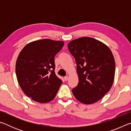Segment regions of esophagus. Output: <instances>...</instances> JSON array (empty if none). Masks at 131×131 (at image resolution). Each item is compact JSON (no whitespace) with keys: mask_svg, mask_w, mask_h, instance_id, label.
Here are the masks:
<instances>
[{"mask_svg":"<svg viewBox=\"0 0 131 131\" xmlns=\"http://www.w3.org/2000/svg\"><path fill=\"white\" fill-rule=\"evenodd\" d=\"M64 80H65V81H67L68 80V76H65L64 77Z\"/></svg>","mask_w":131,"mask_h":131,"instance_id":"esophagus-1","label":"esophagus"}]
</instances>
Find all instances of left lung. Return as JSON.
Returning a JSON list of instances; mask_svg holds the SVG:
<instances>
[{"label": "left lung", "instance_id": "left-lung-1", "mask_svg": "<svg viewBox=\"0 0 131 131\" xmlns=\"http://www.w3.org/2000/svg\"><path fill=\"white\" fill-rule=\"evenodd\" d=\"M68 47L76 60L79 80L72 89L73 94L82 103L96 102L109 91L113 83V55L106 44L90 37L73 40Z\"/></svg>", "mask_w": 131, "mask_h": 131}]
</instances>
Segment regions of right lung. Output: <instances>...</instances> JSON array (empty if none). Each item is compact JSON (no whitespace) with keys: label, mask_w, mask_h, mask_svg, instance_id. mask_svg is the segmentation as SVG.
<instances>
[{"label":"right lung","mask_w":131,"mask_h":131,"mask_svg":"<svg viewBox=\"0 0 131 131\" xmlns=\"http://www.w3.org/2000/svg\"><path fill=\"white\" fill-rule=\"evenodd\" d=\"M64 41L45 39L30 42L17 58L15 73L24 94L39 103L52 101L62 81L55 73L54 57Z\"/></svg>","instance_id":"right-lung-1"}]
</instances>
